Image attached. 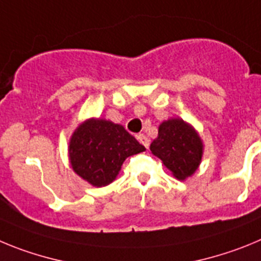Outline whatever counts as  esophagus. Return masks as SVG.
I'll return each instance as SVG.
<instances>
[{
	"label": "esophagus",
	"mask_w": 261,
	"mask_h": 261,
	"mask_svg": "<svg viewBox=\"0 0 261 261\" xmlns=\"http://www.w3.org/2000/svg\"><path fill=\"white\" fill-rule=\"evenodd\" d=\"M138 139H139V142L142 143V144L148 149V147H149V139H148L147 136L143 135V134H140V135H138Z\"/></svg>",
	"instance_id": "34e87169"
}]
</instances>
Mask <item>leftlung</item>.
<instances>
[{"label":"left lung","mask_w":261,"mask_h":261,"mask_svg":"<svg viewBox=\"0 0 261 261\" xmlns=\"http://www.w3.org/2000/svg\"><path fill=\"white\" fill-rule=\"evenodd\" d=\"M149 149L178 180H186L199 169L204 143L189 122L169 118L160 123L159 135Z\"/></svg>","instance_id":"obj_1"}]
</instances>
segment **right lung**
<instances>
[{
  "instance_id": "obj_1",
  "label": "right lung",
  "mask_w": 261,
  "mask_h": 261,
  "mask_svg": "<svg viewBox=\"0 0 261 261\" xmlns=\"http://www.w3.org/2000/svg\"><path fill=\"white\" fill-rule=\"evenodd\" d=\"M125 127L104 118H88L75 128L69 143L72 170L95 187L110 185L127 157L144 152Z\"/></svg>"
}]
</instances>
